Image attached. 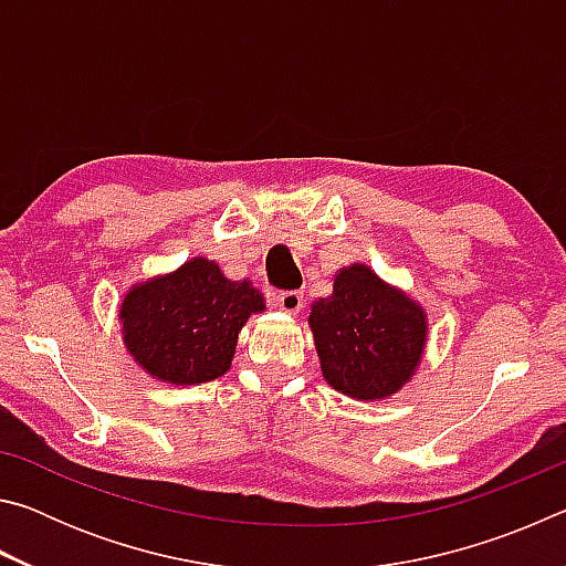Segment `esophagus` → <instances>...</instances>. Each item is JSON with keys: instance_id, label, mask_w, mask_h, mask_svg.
<instances>
[{"instance_id": "esophagus-1", "label": "esophagus", "mask_w": 566, "mask_h": 566, "mask_svg": "<svg viewBox=\"0 0 566 566\" xmlns=\"http://www.w3.org/2000/svg\"><path fill=\"white\" fill-rule=\"evenodd\" d=\"M276 304H280V310H282V312H286V314H296V312L302 310L304 296H302V292H296V290L280 292V294H276Z\"/></svg>"}]
</instances>
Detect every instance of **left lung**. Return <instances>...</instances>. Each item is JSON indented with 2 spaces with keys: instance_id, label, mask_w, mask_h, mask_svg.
<instances>
[{
  "instance_id": "obj_1",
  "label": "left lung",
  "mask_w": 566,
  "mask_h": 566,
  "mask_svg": "<svg viewBox=\"0 0 566 566\" xmlns=\"http://www.w3.org/2000/svg\"><path fill=\"white\" fill-rule=\"evenodd\" d=\"M310 327L327 385L364 401L397 395L427 344L424 310L367 264L337 272L334 292L312 304Z\"/></svg>"
}]
</instances>
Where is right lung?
Instances as JSON below:
<instances>
[{
  "label": "right lung",
  "instance_id": "obj_1",
  "mask_svg": "<svg viewBox=\"0 0 566 566\" xmlns=\"http://www.w3.org/2000/svg\"><path fill=\"white\" fill-rule=\"evenodd\" d=\"M264 312L252 282H232L195 256L177 272L134 284L119 306L124 347L159 381L202 385L232 367L247 319Z\"/></svg>",
  "mask_w": 566,
  "mask_h": 566
}]
</instances>
